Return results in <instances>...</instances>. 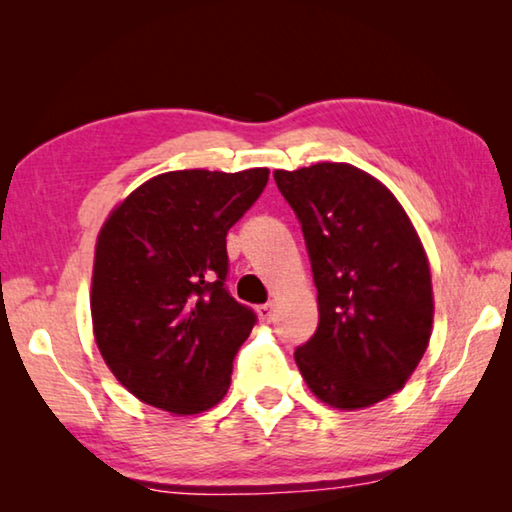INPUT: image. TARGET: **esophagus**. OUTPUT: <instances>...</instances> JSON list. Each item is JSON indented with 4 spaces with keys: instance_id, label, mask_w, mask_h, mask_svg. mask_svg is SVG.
<instances>
[{
    "instance_id": "34e87169",
    "label": "esophagus",
    "mask_w": 512,
    "mask_h": 512,
    "mask_svg": "<svg viewBox=\"0 0 512 512\" xmlns=\"http://www.w3.org/2000/svg\"><path fill=\"white\" fill-rule=\"evenodd\" d=\"M273 311H275L273 302H266V305H259L257 307V314H259V318H262V320H271L273 318Z\"/></svg>"
}]
</instances>
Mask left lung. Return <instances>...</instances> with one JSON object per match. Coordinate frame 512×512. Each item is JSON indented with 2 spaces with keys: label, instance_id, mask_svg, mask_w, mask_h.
Masks as SVG:
<instances>
[{
  "label": "left lung",
  "instance_id": "8db88e82",
  "mask_svg": "<svg viewBox=\"0 0 512 512\" xmlns=\"http://www.w3.org/2000/svg\"><path fill=\"white\" fill-rule=\"evenodd\" d=\"M300 221L318 291V327L296 363L318 400L363 409L400 391L429 345L427 255L388 189L352 164L275 171Z\"/></svg>",
  "mask_w": 512,
  "mask_h": 512
}]
</instances>
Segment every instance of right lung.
Wrapping results in <instances>:
<instances>
[{"label": "right lung", "mask_w": 512, "mask_h": 512, "mask_svg": "<svg viewBox=\"0 0 512 512\" xmlns=\"http://www.w3.org/2000/svg\"><path fill=\"white\" fill-rule=\"evenodd\" d=\"M268 169L169 171L103 225L92 273L94 339L137 400L192 415L223 400L257 314L230 296L228 230Z\"/></svg>", "instance_id": "right-lung-1"}]
</instances>
